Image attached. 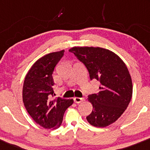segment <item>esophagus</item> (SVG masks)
<instances>
[{
	"label": "esophagus",
	"instance_id": "1",
	"mask_svg": "<svg viewBox=\"0 0 150 150\" xmlns=\"http://www.w3.org/2000/svg\"><path fill=\"white\" fill-rule=\"evenodd\" d=\"M82 101H83V99H82V98H80V97H75V98H74V101H75V103H76V104H79V103H81Z\"/></svg>",
	"mask_w": 150,
	"mask_h": 150
}]
</instances>
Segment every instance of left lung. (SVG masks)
<instances>
[{
	"mask_svg": "<svg viewBox=\"0 0 150 150\" xmlns=\"http://www.w3.org/2000/svg\"><path fill=\"white\" fill-rule=\"evenodd\" d=\"M69 51L84 63L91 80L100 82L99 92L88 96L93 109L87 121L98 128L114 123L132 98V80L125 63L115 53L100 47L75 46Z\"/></svg>",
	"mask_w": 150,
	"mask_h": 150,
	"instance_id": "8db88e82",
	"label": "left lung"
}]
</instances>
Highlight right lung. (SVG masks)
Returning a JSON list of instances; mask_svg holds the SVG:
<instances>
[{
	"mask_svg": "<svg viewBox=\"0 0 150 150\" xmlns=\"http://www.w3.org/2000/svg\"><path fill=\"white\" fill-rule=\"evenodd\" d=\"M64 54V50L50 53L38 59L26 75L22 89V99L26 110L37 124L46 129L61 126L65 110L73 99L53 98L52 74Z\"/></svg>",
	"mask_w": 150,
	"mask_h": 150,
	"instance_id": "obj_1",
	"label": "right lung"
}]
</instances>
